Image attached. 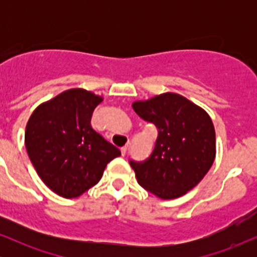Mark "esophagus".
<instances>
[{
  "label": "esophagus",
  "mask_w": 257,
  "mask_h": 257,
  "mask_svg": "<svg viewBox=\"0 0 257 257\" xmlns=\"http://www.w3.org/2000/svg\"><path fill=\"white\" fill-rule=\"evenodd\" d=\"M126 150H128V146H123V147H120V153H122V156H124L125 153H126Z\"/></svg>",
  "instance_id": "1"
}]
</instances>
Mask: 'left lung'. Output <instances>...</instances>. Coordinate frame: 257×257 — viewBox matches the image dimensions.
Instances as JSON below:
<instances>
[{
	"instance_id": "left-lung-1",
	"label": "left lung",
	"mask_w": 257,
	"mask_h": 257,
	"mask_svg": "<svg viewBox=\"0 0 257 257\" xmlns=\"http://www.w3.org/2000/svg\"><path fill=\"white\" fill-rule=\"evenodd\" d=\"M132 106L158 128L151 156L139 163L131 161L139 185L162 199L184 196L199 184L215 161L216 139L210 116L170 91Z\"/></svg>"
}]
</instances>
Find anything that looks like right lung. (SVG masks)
Wrapping results in <instances>:
<instances>
[{"instance_id":"right-lung-1","label":"right lung","mask_w":257,"mask_h":257,"mask_svg":"<svg viewBox=\"0 0 257 257\" xmlns=\"http://www.w3.org/2000/svg\"><path fill=\"white\" fill-rule=\"evenodd\" d=\"M102 100L89 90L72 88L38 105L28 120L25 146L32 166L64 198H76L98 184L108 162L120 156L90 124Z\"/></svg>"}]
</instances>
